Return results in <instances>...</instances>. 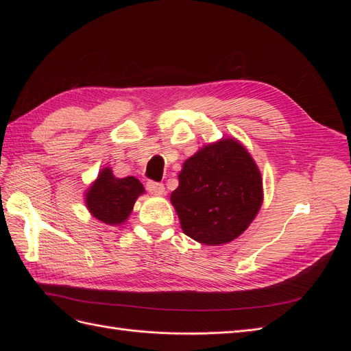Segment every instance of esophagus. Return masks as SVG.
I'll list each match as a JSON object with an SVG mask.
<instances>
[{"instance_id": "34e87169", "label": "esophagus", "mask_w": 351, "mask_h": 351, "mask_svg": "<svg viewBox=\"0 0 351 351\" xmlns=\"http://www.w3.org/2000/svg\"><path fill=\"white\" fill-rule=\"evenodd\" d=\"M146 189L147 192L155 196H162L165 195V187L161 183H155V182H147L146 183Z\"/></svg>"}]
</instances>
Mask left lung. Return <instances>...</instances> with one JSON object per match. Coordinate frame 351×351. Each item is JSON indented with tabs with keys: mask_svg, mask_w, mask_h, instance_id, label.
<instances>
[{
	"mask_svg": "<svg viewBox=\"0 0 351 351\" xmlns=\"http://www.w3.org/2000/svg\"><path fill=\"white\" fill-rule=\"evenodd\" d=\"M263 200L261 171L236 139H221L183 164L171 204L186 236L208 246L237 239Z\"/></svg>",
	"mask_w": 351,
	"mask_h": 351,
	"instance_id": "obj_1",
	"label": "left lung"
}]
</instances>
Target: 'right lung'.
Returning <instances> with one entry per match:
<instances>
[{
  "mask_svg": "<svg viewBox=\"0 0 351 351\" xmlns=\"http://www.w3.org/2000/svg\"><path fill=\"white\" fill-rule=\"evenodd\" d=\"M145 193L139 180L134 177L117 178L110 167L102 168L98 178L86 190V206L92 217L104 224L120 226L132 214L136 199Z\"/></svg>",
  "mask_w": 351,
  "mask_h": 351,
  "instance_id": "obj_1",
  "label": "right lung"
}]
</instances>
